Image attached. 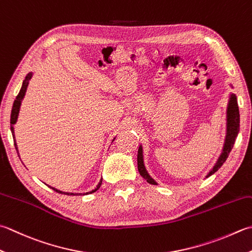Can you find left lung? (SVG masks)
<instances>
[{
	"label": "left lung",
	"mask_w": 252,
	"mask_h": 252,
	"mask_svg": "<svg viewBox=\"0 0 252 252\" xmlns=\"http://www.w3.org/2000/svg\"><path fill=\"white\" fill-rule=\"evenodd\" d=\"M239 109H238V103H237V98L231 94L229 97V101H228V106H227V131H226V137H225V143L223 146V151H221V154L219 157L218 161H216L215 166L213 167L209 175L206 177H209L211 175H213L214 172L218 171L221 166H223L224 162L227 159V157L229 155V153L231 149L234 147L236 137L238 135L239 132ZM137 169H139L140 175L143 177V178L146 179V181L151 185H157L156 181L151 178V176L149 175V172L146 171L145 166H144V160H143V149L142 145H140L139 151H137Z\"/></svg>",
	"instance_id": "1"
}]
</instances>
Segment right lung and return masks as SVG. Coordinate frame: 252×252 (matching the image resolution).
I'll list each match as a JSON object with an SVG mask.
<instances>
[{
	"label": "right lung",
	"mask_w": 252,
	"mask_h": 252,
	"mask_svg": "<svg viewBox=\"0 0 252 252\" xmlns=\"http://www.w3.org/2000/svg\"><path fill=\"white\" fill-rule=\"evenodd\" d=\"M32 76V73H28V74H27L26 78H25L24 82H23V85H22L21 91H19L18 95L16 96V99H15V101H14V103H13L12 113H11V131H12V134H13L14 139H15V135H14V126H13V125H15V123H16V121H17L18 113H19V108H21L22 100H23V98H24V96H25V93H26V91H27V86H28V84H29V80H31ZM113 140H115V139H113ZM14 145H15V149H16V151H17V153H18L16 141H14ZM101 182H102V178L100 179L99 184L97 185V187H96L95 189H94V190L91 191V192H86V193H84V194L93 193V192L97 191L98 189L100 188ZM50 188H52V187H50ZM52 189H53L54 191H56V192H58V193H62V194H67V195H75V194L77 195V194H82V193H72V192H63V191H60V190H58V189H56V188H52Z\"/></svg>",
	"instance_id": "add662e5"
}]
</instances>
